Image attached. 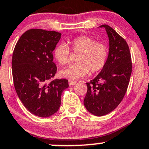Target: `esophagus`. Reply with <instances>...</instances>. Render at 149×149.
Listing matches in <instances>:
<instances>
[{"mask_svg": "<svg viewBox=\"0 0 149 149\" xmlns=\"http://www.w3.org/2000/svg\"><path fill=\"white\" fill-rule=\"evenodd\" d=\"M76 84V81H72V80H69V81H68V84H69V86H74Z\"/></svg>", "mask_w": 149, "mask_h": 149, "instance_id": "34e87169", "label": "esophagus"}]
</instances>
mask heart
<instances>
[{"mask_svg": "<svg viewBox=\"0 0 149 149\" xmlns=\"http://www.w3.org/2000/svg\"><path fill=\"white\" fill-rule=\"evenodd\" d=\"M70 45L73 52L79 53L78 63L61 70V77L76 80L87 75L90 69L95 73L104 67L107 61L108 48L103 43L96 42L91 36H81L70 40ZM69 56V48L64 43L59 44L54 51L55 58L61 65L68 63Z\"/></svg>", "mask_w": 149, "mask_h": 149, "instance_id": "b5f03b06", "label": "heart"}]
</instances>
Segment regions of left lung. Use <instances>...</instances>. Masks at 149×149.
<instances>
[{
    "instance_id": "left-lung-1",
    "label": "left lung",
    "mask_w": 149,
    "mask_h": 149,
    "mask_svg": "<svg viewBox=\"0 0 149 149\" xmlns=\"http://www.w3.org/2000/svg\"><path fill=\"white\" fill-rule=\"evenodd\" d=\"M107 33L109 55L104 67L95 79L86 83L84 103L88 112L96 116L109 113L121 102L129 84L132 63L126 40L108 25H101Z\"/></svg>"
}]
</instances>
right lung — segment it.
<instances>
[{
    "label": "right lung",
    "mask_w": 149,
    "mask_h": 149,
    "mask_svg": "<svg viewBox=\"0 0 149 149\" xmlns=\"http://www.w3.org/2000/svg\"><path fill=\"white\" fill-rule=\"evenodd\" d=\"M61 33L42 29L26 31L13 53L12 73L18 98L29 111L42 118L58 111L61 98L68 87L66 79L48 82L56 73L53 51Z\"/></svg>",
    "instance_id": "obj_1"
}]
</instances>
